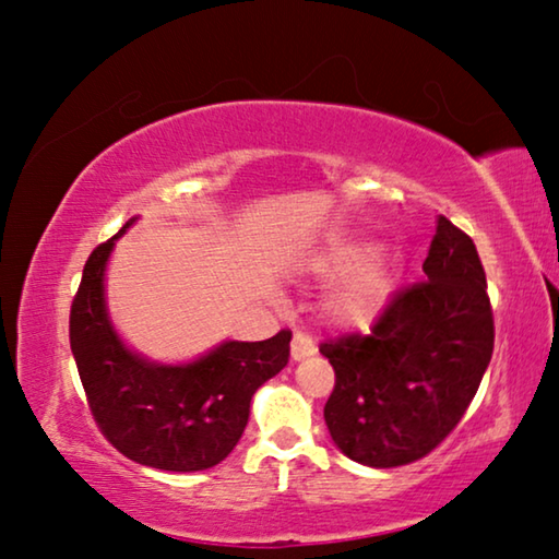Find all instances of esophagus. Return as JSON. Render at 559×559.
I'll list each match as a JSON object with an SVG mask.
<instances>
[{"mask_svg": "<svg viewBox=\"0 0 559 559\" xmlns=\"http://www.w3.org/2000/svg\"><path fill=\"white\" fill-rule=\"evenodd\" d=\"M313 354H316L313 338L306 336V333H301V331H296L294 338H290V356H294V361H304Z\"/></svg>", "mask_w": 559, "mask_h": 559, "instance_id": "esophagus-1", "label": "esophagus"}]
</instances>
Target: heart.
<instances>
[{
  "label": "heart",
  "mask_w": 559,
  "mask_h": 559,
  "mask_svg": "<svg viewBox=\"0 0 559 559\" xmlns=\"http://www.w3.org/2000/svg\"><path fill=\"white\" fill-rule=\"evenodd\" d=\"M356 258V248H333L326 255L316 258L313 271L321 276H338L341 271L348 269ZM381 304V269L377 265H366L356 271L352 278H346L341 286L333 290L329 298V313L333 321L344 323V326H364L379 311Z\"/></svg>",
  "instance_id": "b5f03b06"
}]
</instances>
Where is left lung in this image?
Returning a JSON list of instances; mask_svg holds the SVG:
<instances>
[{"mask_svg":"<svg viewBox=\"0 0 559 559\" xmlns=\"http://www.w3.org/2000/svg\"><path fill=\"white\" fill-rule=\"evenodd\" d=\"M424 281L399 288L371 333L319 346L336 373L323 406L348 460L412 464L452 435L495 348V316L474 240L439 215Z\"/></svg>","mask_w":559,"mask_h":559,"instance_id":"1","label":"left lung"}]
</instances>
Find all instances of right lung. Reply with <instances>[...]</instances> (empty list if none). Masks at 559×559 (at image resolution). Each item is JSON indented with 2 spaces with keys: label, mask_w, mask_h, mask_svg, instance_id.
<instances>
[{
  "label": "right lung",
  "mask_w": 559,
  "mask_h": 559,
  "mask_svg": "<svg viewBox=\"0 0 559 559\" xmlns=\"http://www.w3.org/2000/svg\"><path fill=\"white\" fill-rule=\"evenodd\" d=\"M135 218L90 253L70 308V346L97 429L128 460L200 472L226 460L248 424L255 389L288 364L290 331L226 341L203 359L163 366L124 348L105 308V263Z\"/></svg>",
  "instance_id": "obj_1"
}]
</instances>
